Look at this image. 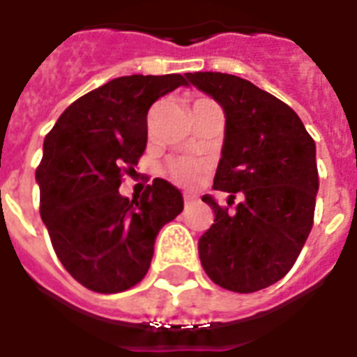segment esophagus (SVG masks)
<instances>
[{"label": "esophagus", "instance_id": "esophagus-1", "mask_svg": "<svg viewBox=\"0 0 357 357\" xmlns=\"http://www.w3.org/2000/svg\"><path fill=\"white\" fill-rule=\"evenodd\" d=\"M196 198L192 195H185L183 196V202H185V206H190V204H192V202H195Z\"/></svg>", "mask_w": 357, "mask_h": 357}]
</instances>
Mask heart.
Here are the masks:
<instances>
[{"label": "heart", "instance_id": "b5f03b06", "mask_svg": "<svg viewBox=\"0 0 357 357\" xmlns=\"http://www.w3.org/2000/svg\"><path fill=\"white\" fill-rule=\"evenodd\" d=\"M204 167L200 162L192 161V159H174V161L168 162L167 172L170 176L174 183L181 185V187H189V185L196 183V179L202 174Z\"/></svg>", "mask_w": 357, "mask_h": 357}]
</instances>
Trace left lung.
Returning <instances> with one entry per match:
<instances>
[{
    "label": "left lung",
    "instance_id": "obj_1",
    "mask_svg": "<svg viewBox=\"0 0 357 357\" xmlns=\"http://www.w3.org/2000/svg\"><path fill=\"white\" fill-rule=\"evenodd\" d=\"M226 114L222 157L213 189L241 202L235 211L211 196L215 213L198 241L204 271L234 293H255L280 282L313 228L319 172L315 140L287 103L254 83L220 72L187 74Z\"/></svg>",
    "mask_w": 357,
    "mask_h": 357
}]
</instances>
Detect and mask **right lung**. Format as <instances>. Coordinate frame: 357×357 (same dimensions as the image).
<instances>
[{
    "instance_id": "add662e5",
    "label": "right lung",
    "mask_w": 357,
    "mask_h": 357,
    "mask_svg": "<svg viewBox=\"0 0 357 357\" xmlns=\"http://www.w3.org/2000/svg\"><path fill=\"white\" fill-rule=\"evenodd\" d=\"M187 86L179 74L123 75L75 100L44 140L36 168L40 217L59 261L94 293L128 291L146 276L159 229L183 211V196L155 178L123 198L148 142V111Z\"/></svg>"
}]
</instances>
